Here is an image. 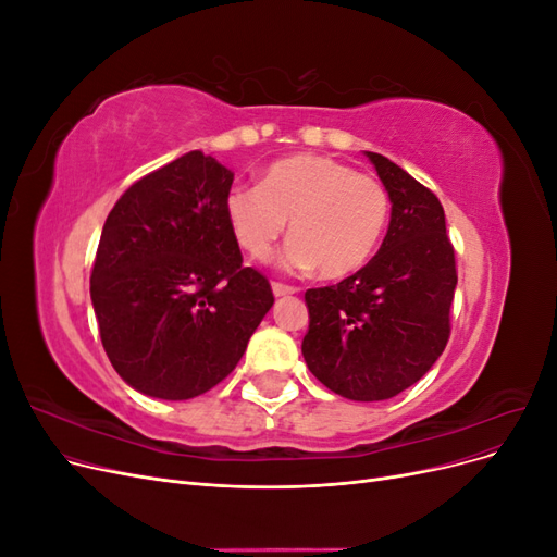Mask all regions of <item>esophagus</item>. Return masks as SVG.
<instances>
[{
    "label": "esophagus",
    "instance_id": "esophagus-1",
    "mask_svg": "<svg viewBox=\"0 0 557 557\" xmlns=\"http://www.w3.org/2000/svg\"><path fill=\"white\" fill-rule=\"evenodd\" d=\"M272 290H274V295H276V297H285V295H295V293H297L295 285L281 283V281H274V283H272Z\"/></svg>",
    "mask_w": 557,
    "mask_h": 557
}]
</instances>
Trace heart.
Returning a JSON list of instances; mask_svg holds the SVG:
<instances>
[{
    "mask_svg": "<svg viewBox=\"0 0 557 557\" xmlns=\"http://www.w3.org/2000/svg\"><path fill=\"white\" fill-rule=\"evenodd\" d=\"M225 213L250 258L272 256L290 221L285 264L344 278L376 252L391 221V193L339 160L299 153L269 164L260 185L230 190Z\"/></svg>",
    "mask_w": 557,
    "mask_h": 557,
    "instance_id": "1",
    "label": "heart"
}]
</instances>
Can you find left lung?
I'll return each mask as SVG.
<instances>
[{
  "label": "left lung",
  "mask_w": 557,
  "mask_h": 557,
  "mask_svg": "<svg viewBox=\"0 0 557 557\" xmlns=\"http://www.w3.org/2000/svg\"><path fill=\"white\" fill-rule=\"evenodd\" d=\"M391 193V227L360 272L305 293L301 352L332 393L381 401L423 379L450 336L455 250L436 195L379 153H367Z\"/></svg>",
  "instance_id": "8db88e82"
}]
</instances>
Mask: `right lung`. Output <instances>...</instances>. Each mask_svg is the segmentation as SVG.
<instances>
[{
    "label": "right lung",
    "instance_id": "add662e5",
    "mask_svg": "<svg viewBox=\"0 0 557 557\" xmlns=\"http://www.w3.org/2000/svg\"><path fill=\"white\" fill-rule=\"evenodd\" d=\"M234 174L193 150L132 183L111 209L90 274L102 346L134 391L190 399L242 360L274 305L246 267L225 201Z\"/></svg>",
    "mask_w": 557,
    "mask_h": 557
}]
</instances>
